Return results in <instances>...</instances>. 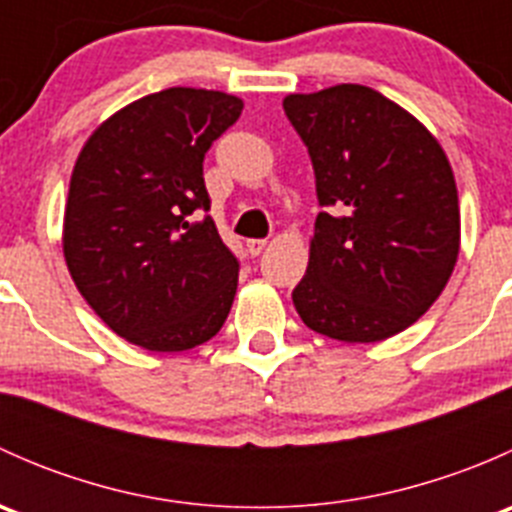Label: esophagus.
<instances>
[{
	"label": "esophagus",
	"mask_w": 512,
	"mask_h": 512,
	"mask_svg": "<svg viewBox=\"0 0 512 512\" xmlns=\"http://www.w3.org/2000/svg\"><path fill=\"white\" fill-rule=\"evenodd\" d=\"M267 247V240H247V252H250L252 257L262 255V250Z\"/></svg>",
	"instance_id": "34e87169"
}]
</instances>
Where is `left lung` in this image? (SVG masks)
Masks as SVG:
<instances>
[{
	"label": "left lung",
	"instance_id": "8db88e82",
	"mask_svg": "<svg viewBox=\"0 0 512 512\" xmlns=\"http://www.w3.org/2000/svg\"><path fill=\"white\" fill-rule=\"evenodd\" d=\"M282 106L312 158L324 208L294 309L339 342L404 332L436 302L458 260L461 210L446 153L369 86L289 94Z\"/></svg>",
	"mask_w": 512,
	"mask_h": 512
}]
</instances>
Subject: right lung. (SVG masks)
Returning <instances> with one entry per match:
<instances>
[{
    "instance_id": "right-lung-1",
    "label": "right lung",
    "mask_w": 512,
    "mask_h": 512,
    "mask_svg": "<svg viewBox=\"0 0 512 512\" xmlns=\"http://www.w3.org/2000/svg\"><path fill=\"white\" fill-rule=\"evenodd\" d=\"M223 91H158L128 103L81 148L64 213V257L81 297L148 352L208 342L230 314L240 262L220 240L203 160L240 118Z\"/></svg>"
}]
</instances>
